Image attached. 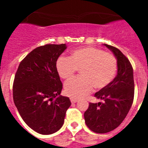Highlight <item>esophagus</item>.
I'll use <instances>...</instances> for the list:
<instances>
[{"label": "esophagus", "instance_id": "esophagus-1", "mask_svg": "<svg viewBox=\"0 0 148 148\" xmlns=\"http://www.w3.org/2000/svg\"><path fill=\"white\" fill-rule=\"evenodd\" d=\"M70 101H71L72 103H76L77 101H78V99H74V98H71V99H70Z\"/></svg>", "mask_w": 148, "mask_h": 148}]
</instances>
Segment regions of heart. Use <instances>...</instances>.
Here are the masks:
<instances>
[{
  "label": "heart",
  "instance_id": "obj_1",
  "mask_svg": "<svg viewBox=\"0 0 148 148\" xmlns=\"http://www.w3.org/2000/svg\"><path fill=\"white\" fill-rule=\"evenodd\" d=\"M80 69L81 76L67 81L65 92L72 98H83L94 87L103 89L113 80L117 71V61L113 54L92 47L77 48L68 57L61 56L56 61V70L63 79L72 78Z\"/></svg>",
  "mask_w": 148,
  "mask_h": 148
}]
</instances>
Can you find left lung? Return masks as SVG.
Here are the masks:
<instances>
[{"label": "left lung", "mask_w": 148, "mask_h": 148, "mask_svg": "<svg viewBox=\"0 0 148 148\" xmlns=\"http://www.w3.org/2000/svg\"><path fill=\"white\" fill-rule=\"evenodd\" d=\"M117 59L118 72L109 85L95 92L102 102L90 103L84 114L87 126L97 133H106L118 127L127 115L134 98L132 65L126 56L113 46L104 44Z\"/></svg>", "instance_id": "left-lung-1"}]
</instances>
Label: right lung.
<instances>
[{"instance_id": "1", "label": "right lung", "mask_w": 148, "mask_h": 148, "mask_svg": "<svg viewBox=\"0 0 148 148\" xmlns=\"http://www.w3.org/2000/svg\"><path fill=\"white\" fill-rule=\"evenodd\" d=\"M65 44H46L34 49L18 66L13 83V100L21 118L35 132L49 135L64 121L70 99L61 95L62 83L56 61Z\"/></svg>"}]
</instances>
